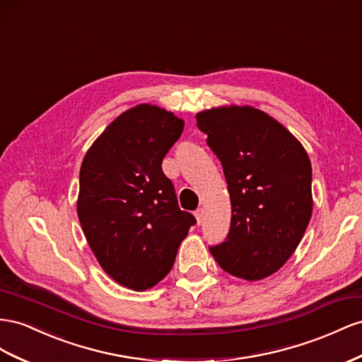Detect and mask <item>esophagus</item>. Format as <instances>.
Returning a JSON list of instances; mask_svg holds the SVG:
<instances>
[{
  "label": "esophagus",
  "instance_id": "esophagus-1",
  "mask_svg": "<svg viewBox=\"0 0 362 362\" xmlns=\"http://www.w3.org/2000/svg\"><path fill=\"white\" fill-rule=\"evenodd\" d=\"M194 218H197L198 226H201L202 221H204V210H202V209H198L197 211H194Z\"/></svg>",
  "mask_w": 362,
  "mask_h": 362
}]
</instances>
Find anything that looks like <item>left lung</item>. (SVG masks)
<instances>
[{"label":"left lung","instance_id":"obj_1","mask_svg":"<svg viewBox=\"0 0 362 362\" xmlns=\"http://www.w3.org/2000/svg\"><path fill=\"white\" fill-rule=\"evenodd\" d=\"M199 131L219 158L231 201L230 231L210 247L228 274L262 280L296 251L312 216V168L285 126L252 106L197 114Z\"/></svg>","mask_w":362,"mask_h":362}]
</instances>
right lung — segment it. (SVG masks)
Masks as SVG:
<instances>
[{"instance_id":"1","label":"right lung","mask_w":362,"mask_h":362,"mask_svg":"<svg viewBox=\"0 0 362 362\" xmlns=\"http://www.w3.org/2000/svg\"><path fill=\"white\" fill-rule=\"evenodd\" d=\"M184 129L173 112L131 108L103 131L81 165L77 214L106 274L144 291L169 274L197 219L178 207L161 163Z\"/></svg>"}]
</instances>
